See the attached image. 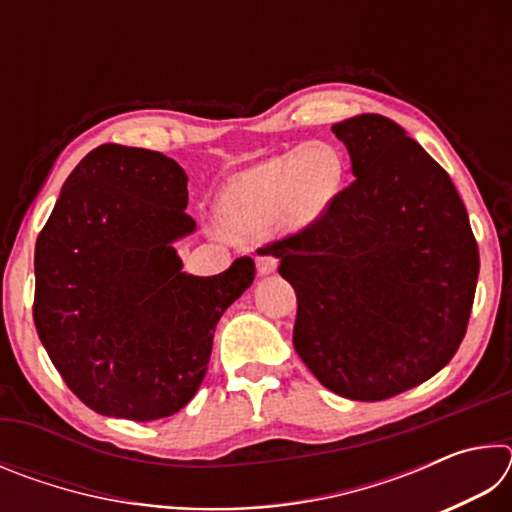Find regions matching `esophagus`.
Masks as SVG:
<instances>
[{"mask_svg":"<svg viewBox=\"0 0 512 512\" xmlns=\"http://www.w3.org/2000/svg\"><path fill=\"white\" fill-rule=\"evenodd\" d=\"M257 273L259 275H271V273H275V268H277V257H273V255H257Z\"/></svg>","mask_w":512,"mask_h":512,"instance_id":"obj_1","label":"esophagus"}]
</instances>
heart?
Wrapping results in <instances>:
<instances>
[{"label": "heart", "mask_w": 512, "mask_h": 512, "mask_svg": "<svg viewBox=\"0 0 512 512\" xmlns=\"http://www.w3.org/2000/svg\"><path fill=\"white\" fill-rule=\"evenodd\" d=\"M343 162L325 142H307L237 173L216 205L221 228L239 241L266 235L277 221L302 225L325 210L341 187Z\"/></svg>", "instance_id": "b5f03b06"}]
</instances>
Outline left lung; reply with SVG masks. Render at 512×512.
<instances>
[{"label": "left lung", "instance_id": "1", "mask_svg": "<svg viewBox=\"0 0 512 512\" xmlns=\"http://www.w3.org/2000/svg\"><path fill=\"white\" fill-rule=\"evenodd\" d=\"M352 183L305 228L262 253L298 298L293 348L316 379L359 402L395 397L461 345L479 246L449 173L381 115L332 126Z\"/></svg>", "mask_w": 512, "mask_h": 512}]
</instances>
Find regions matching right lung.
I'll use <instances>...</instances> for the list:
<instances>
[{"label": "right lung", "mask_w": 512, "mask_h": 512, "mask_svg": "<svg viewBox=\"0 0 512 512\" xmlns=\"http://www.w3.org/2000/svg\"><path fill=\"white\" fill-rule=\"evenodd\" d=\"M187 173L158 151L103 144L76 164L36 241L33 320L51 363L92 411L149 422L203 384L214 327L255 280L239 257L183 273L194 232Z\"/></svg>", "instance_id": "obj_1"}]
</instances>
